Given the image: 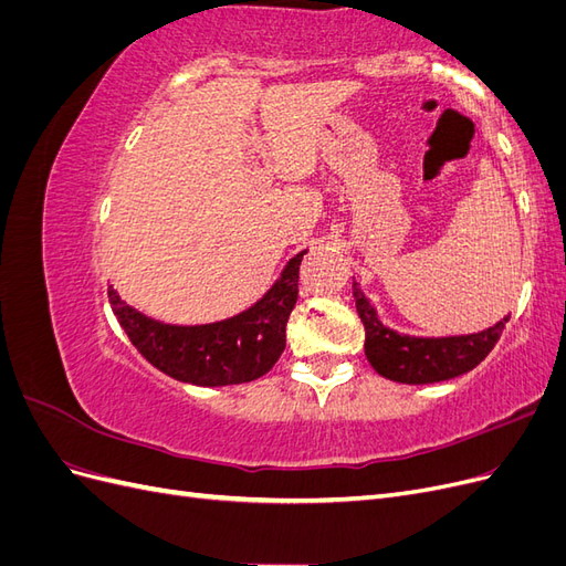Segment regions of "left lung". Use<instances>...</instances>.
<instances>
[{"label":"left lung","mask_w":566,"mask_h":566,"mask_svg":"<svg viewBox=\"0 0 566 566\" xmlns=\"http://www.w3.org/2000/svg\"><path fill=\"white\" fill-rule=\"evenodd\" d=\"M356 312L366 328V358L382 378L403 385H432L476 368L501 339L507 316L472 335L413 337L387 328L370 300L354 283Z\"/></svg>","instance_id":"1"}]
</instances>
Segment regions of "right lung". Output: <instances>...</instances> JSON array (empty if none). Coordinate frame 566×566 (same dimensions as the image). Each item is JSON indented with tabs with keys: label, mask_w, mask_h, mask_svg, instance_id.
I'll return each instance as SVG.
<instances>
[{
	"label": "right lung",
	"mask_w": 566,
	"mask_h": 566,
	"mask_svg": "<svg viewBox=\"0 0 566 566\" xmlns=\"http://www.w3.org/2000/svg\"><path fill=\"white\" fill-rule=\"evenodd\" d=\"M306 250L295 254L250 310L227 321L205 325H169L132 310L108 285L113 314L132 345L148 364L179 382L224 387L252 382L266 375L285 349V325L297 302L300 264Z\"/></svg>",
	"instance_id": "1"
}]
</instances>
